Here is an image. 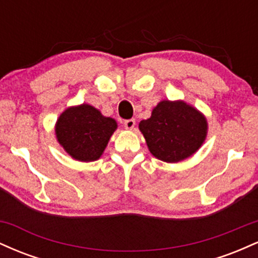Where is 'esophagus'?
Masks as SVG:
<instances>
[{"mask_svg": "<svg viewBox=\"0 0 258 258\" xmlns=\"http://www.w3.org/2000/svg\"><path fill=\"white\" fill-rule=\"evenodd\" d=\"M123 126H125L126 130H133L136 126V120L135 119H130V120H126L125 122H123Z\"/></svg>", "mask_w": 258, "mask_h": 258, "instance_id": "esophagus-1", "label": "esophagus"}]
</instances>
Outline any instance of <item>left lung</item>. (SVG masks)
I'll return each mask as SVG.
<instances>
[{
	"mask_svg": "<svg viewBox=\"0 0 258 258\" xmlns=\"http://www.w3.org/2000/svg\"><path fill=\"white\" fill-rule=\"evenodd\" d=\"M149 152L165 162H179L203 146L206 117L183 100H161L152 116L139 122Z\"/></svg>",
	"mask_w": 258,
	"mask_h": 258,
	"instance_id": "left-lung-1",
	"label": "left lung"
}]
</instances>
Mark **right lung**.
Segmentation results:
<instances>
[{
    "label": "right lung",
    "mask_w": 258,
    "mask_h": 258,
    "mask_svg": "<svg viewBox=\"0 0 258 258\" xmlns=\"http://www.w3.org/2000/svg\"><path fill=\"white\" fill-rule=\"evenodd\" d=\"M116 128L114 119L103 116L94 106L81 104L61 112L55 123V136L73 159L88 162L102 156Z\"/></svg>",
    "instance_id": "add662e5"
}]
</instances>
